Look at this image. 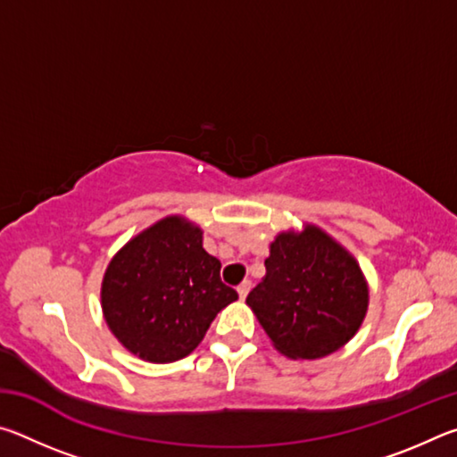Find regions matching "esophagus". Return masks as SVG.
<instances>
[{"instance_id": "1", "label": "esophagus", "mask_w": 457, "mask_h": 457, "mask_svg": "<svg viewBox=\"0 0 457 457\" xmlns=\"http://www.w3.org/2000/svg\"><path fill=\"white\" fill-rule=\"evenodd\" d=\"M250 288H252V282L250 280H244L242 284L237 286V294H239V298H245L247 296V292H250Z\"/></svg>"}]
</instances>
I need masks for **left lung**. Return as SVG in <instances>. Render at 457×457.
Wrapping results in <instances>:
<instances>
[{"mask_svg": "<svg viewBox=\"0 0 457 457\" xmlns=\"http://www.w3.org/2000/svg\"><path fill=\"white\" fill-rule=\"evenodd\" d=\"M264 266L266 278L245 303L278 351L290 359H320L354 337L369 290L359 264L335 239L314 226L280 234Z\"/></svg>", "mask_w": 457, "mask_h": 457, "instance_id": "1", "label": "left lung"}]
</instances>
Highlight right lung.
<instances>
[{
    "mask_svg": "<svg viewBox=\"0 0 457 457\" xmlns=\"http://www.w3.org/2000/svg\"><path fill=\"white\" fill-rule=\"evenodd\" d=\"M221 262L201 229L165 218L122 247L103 280V312L112 335L151 362H173L195 349L237 292L221 282Z\"/></svg>",
    "mask_w": 457,
    "mask_h": 457,
    "instance_id": "add662e5",
    "label": "right lung"
}]
</instances>
